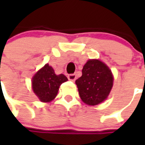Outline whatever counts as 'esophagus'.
Wrapping results in <instances>:
<instances>
[{
    "label": "esophagus",
    "mask_w": 145,
    "mask_h": 145,
    "mask_svg": "<svg viewBox=\"0 0 145 145\" xmlns=\"http://www.w3.org/2000/svg\"><path fill=\"white\" fill-rule=\"evenodd\" d=\"M68 78L70 81H74L76 80V74H69L68 76Z\"/></svg>",
    "instance_id": "1"
}]
</instances>
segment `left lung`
<instances>
[{
    "label": "left lung",
    "instance_id": "obj_1",
    "mask_svg": "<svg viewBox=\"0 0 145 145\" xmlns=\"http://www.w3.org/2000/svg\"><path fill=\"white\" fill-rule=\"evenodd\" d=\"M114 77L108 66L99 59H89L84 65L82 76L76 80L83 103L96 106L108 97Z\"/></svg>",
    "mask_w": 145,
    "mask_h": 145
}]
</instances>
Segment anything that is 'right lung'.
<instances>
[{"instance_id":"obj_1","label":"right lung","mask_w":145,"mask_h":145,"mask_svg":"<svg viewBox=\"0 0 145 145\" xmlns=\"http://www.w3.org/2000/svg\"><path fill=\"white\" fill-rule=\"evenodd\" d=\"M67 81L64 74L56 75L52 67L47 64L33 76L32 89L41 102L49 103L56 97L60 85Z\"/></svg>"}]
</instances>
